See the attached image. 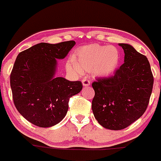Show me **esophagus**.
Returning <instances> with one entry per match:
<instances>
[{"label":"esophagus","mask_w":161,"mask_h":161,"mask_svg":"<svg viewBox=\"0 0 161 161\" xmlns=\"http://www.w3.org/2000/svg\"><path fill=\"white\" fill-rule=\"evenodd\" d=\"M82 84H83V86H84V87H87V86H90L91 81L89 79L84 78L82 80Z\"/></svg>","instance_id":"obj_1"}]
</instances>
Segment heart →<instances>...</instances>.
Segmentation results:
<instances>
[{"label": "heart", "instance_id": "b5f03b06", "mask_svg": "<svg viewBox=\"0 0 161 161\" xmlns=\"http://www.w3.org/2000/svg\"><path fill=\"white\" fill-rule=\"evenodd\" d=\"M120 59V53L115 46L92 44L77 49L67 67L77 74L82 70L92 71L99 77H108L116 70Z\"/></svg>", "mask_w": 161, "mask_h": 161}]
</instances>
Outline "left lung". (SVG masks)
I'll use <instances>...</instances> for the list:
<instances>
[{
  "label": "left lung",
  "instance_id": "obj_1",
  "mask_svg": "<svg viewBox=\"0 0 161 161\" xmlns=\"http://www.w3.org/2000/svg\"><path fill=\"white\" fill-rule=\"evenodd\" d=\"M119 46L125 53L124 64L113 76L97 78L92 83L94 118L102 126L112 130H123L143 115L153 85L146 56L129 44Z\"/></svg>",
  "mask_w": 161,
  "mask_h": 161
}]
</instances>
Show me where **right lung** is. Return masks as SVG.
<instances>
[{"label": "right lung", "instance_id": "right-lung-1", "mask_svg": "<svg viewBox=\"0 0 161 161\" xmlns=\"http://www.w3.org/2000/svg\"><path fill=\"white\" fill-rule=\"evenodd\" d=\"M74 41L36 44L18 55L10 75L13 102L25 119L39 127L59 123L69 100L82 89L80 81L54 77L56 59H64Z\"/></svg>", "mask_w": 161, "mask_h": 161}]
</instances>
